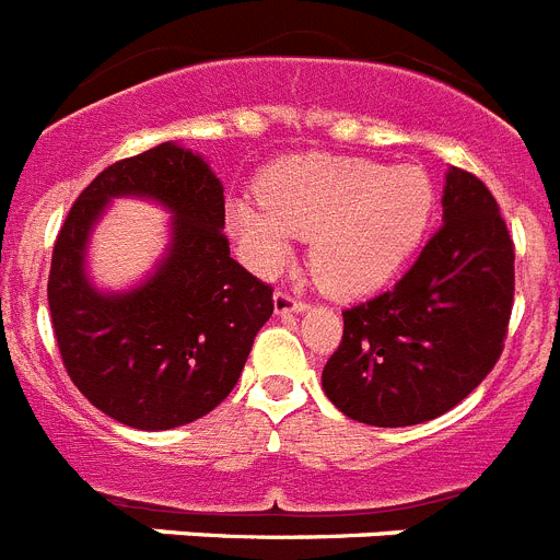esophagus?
Masks as SVG:
<instances>
[{"mask_svg":"<svg viewBox=\"0 0 560 560\" xmlns=\"http://www.w3.org/2000/svg\"><path fill=\"white\" fill-rule=\"evenodd\" d=\"M300 311H305L303 300L291 296L289 291H275V314L285 316V314H300Z\"/></svg>","mask_w":560,"mask_h":560,"instance_id":"34e87169","label":"esophagus"}]
</instances>
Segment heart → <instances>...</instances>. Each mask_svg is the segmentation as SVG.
Wrapping results in <instances>:
<instances>
[{"mask_svg":"<svg viewBox=\"0 0 560 560\" xmlns=\"http://www.w3.org/2000/svg\"><path fill=\"white\" fill-rule=\"evenodd\" d=\"M260 199H232L226 232L257 275L289 264L294 237L311 241L314 283L336 300L373 294L415 255L434 212V185L420 165L300 153L266 167Z\"/></svg>","mask_w":560,"mask_h":560,"instance_id":"b5f03b06","label":"heart"}]
</instances>
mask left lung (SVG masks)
<instances>
[{"label":"left lung","instance_id":"left-lung-1","mask_svg":"<svg viewBox=\"0 0 560 560\" xmlns=\"http://www.w3.org/2000/svg\"><path fill=\"white\" fill-rule=\"evenodd\" d=\"M513 260L491 190L452 167L443 224L412 269L384 294L341 311V341L323 370L334 407L370 427H412L457 407L504 350Z\"/></svg>","mask_w":560,"mask_h":560}]
</instances>
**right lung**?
<instances>
[{
    "label": "right lung",
    "instance_id": "right-lung-1",
    "mask_svg": "<svg viewBox=\"0 0 560 560\" xmlns=\"http://www.w3.org/2000/svg\"><path fill=\"white\" fill-rule=\"evenodd\" d=\"M117 195L174 212L161 269L126 295H101L82 275L88 232ZM224 187L199 153L162 142L114 162L69 210L52 249L47 300L69 378L108 418L160 432L212 412L241 378L271 285L230 257Z\"/></svg>",
    "mask_w": 560,
    "mask_h": 560
}]
</instances>
